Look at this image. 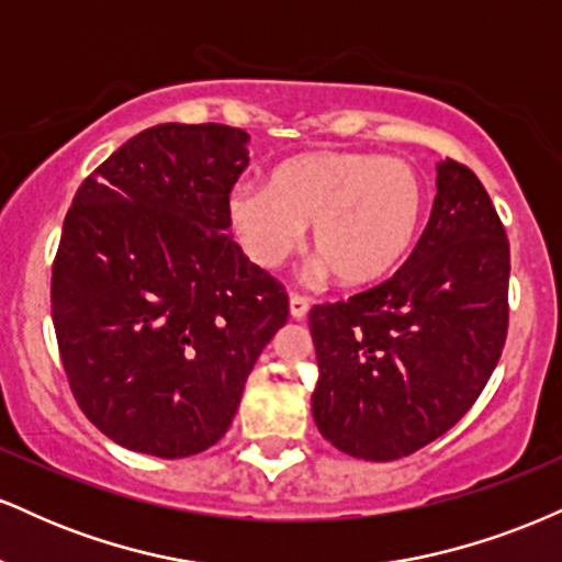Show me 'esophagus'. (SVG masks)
I'll return each instance as SVG.
<instances>
[{"instance_id":"1","label":"esophagus","mask_w":562,"mask_h":562,"mask_svg":"<svg viewBox=\"0 0 562 562\" xmlns=\"http://www.w3.org/2000/svg\"><path fill=\"white\" fill-rule=\"evenodd\" d=\"M290 317L293 319H303L306 317V312H308V301L303 299V295H290Z\"/></svg>"}]
</instances>
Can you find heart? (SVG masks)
Returning <instances> with one entry per match:
<instances>
[{
	"label": "heart",
	"instance_id": "heart-1",
	"mask_svg": "<svg viewBox=\"0 0 562 562\" xmlns=\"http://www.w3.org/2000/svg\"><path fill=\"white\" fill-rule=\"evenodd\" d=\"M425 205L420 171L406 160L308 150L274 166L267 187L237 184L227 195V222L261 269L285 263L312 224L317 274L357 290L402 267L420 237Z\"/></svg>",
	"mask_w": 562,
	"mask_h": 562
}]
</instances>
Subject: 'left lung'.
Listing matches in <instances>:
<instances>
[{
	"mask_svg": "<svg viewBox=\"0 0 562 562\" xmlns=\"http://www.w3.org/2000/svg\"><path fill=\"white\" fill-rule=\"evenodd\" d=\"M436 190L420 243L389 282L308 314L314 423L357 460H398L447 434L505 346V227L468 166L436 164Z\"/></svg>",
	"mask_w": 562,
	"mask_h": 562,
	"instance_id": "1",
	"label": "left lung"
}]
</instances>
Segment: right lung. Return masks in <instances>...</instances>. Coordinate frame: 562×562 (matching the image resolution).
Listing matches in <instances>:
<instances>
[{"label": "right lung", "mask_w": 562, "mask_h": 562, "mask_svg": "<svg viewBox=\"0 0 562 562\" xmlns=\"http://www.w3.org/2000/svg\"><path fill=\"white\" fill-rule=\"evenodd\" d=\"M248 134L158 124L83 179L53 267V322L83 415L160 460L227 434L288 295L232 240Z\"/></svg>", "instance_id": "add662e5"}]
</instances>
